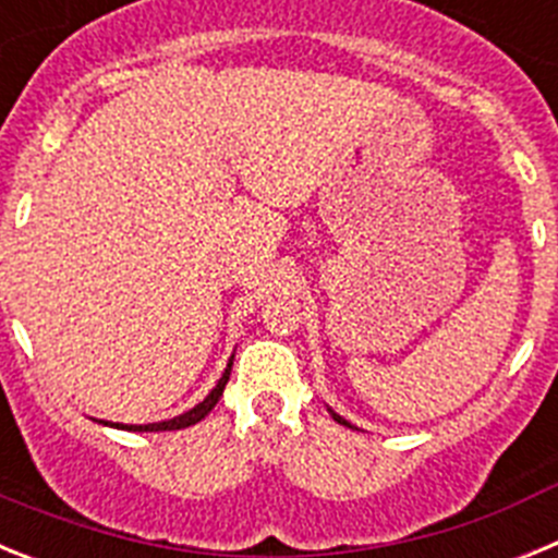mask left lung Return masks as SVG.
I'll return each mask as SVG.
<instances>
[{
    "mask_svg": "<svg viewBox=\"0 0 558 558\" xmlns=\"http://www.w3.org/2000/svg\"><path fill=\"white\" fill-rule=\"evenodd\" d=\"M332 416H335V413H332ZM335 418H338V422H343V418H340V416H335ZM343 425H347V422H343Z\"/></svg>",
    "mask_w": 558,
    "mask_h": 558,
    "instance_id": "obj_1",
    "label": "left lung"
}]
</instances>
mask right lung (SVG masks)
I'll return each instance as SVG.
<instances>
[{"label": "right lung", "instance_id": "add662e5", "mask_svg": "<svg viewBox=\"0 0 558 558\" xmlns=\"http://www.w3.org/2000/svg\"><path fill=\"white\" fill-rule=\"evenodd\" d=\"M234 360V357H231ZM231 360H229V368L223 372V377H220V383L215 388H211L209 397L201 402V405H195L192 411L181 413V416L175 418H167V422H156V425H113V427H125V430H136V433H159V430H181V427H190V425H198L201 418L206 416V413L211 411V408L218 405V399L223 397V388L226 383H229V374H231ZM108 425V422H106Z\"/></svg>", "mask_w": 558, "mask_h": 558}]
</instances>
